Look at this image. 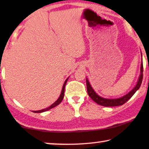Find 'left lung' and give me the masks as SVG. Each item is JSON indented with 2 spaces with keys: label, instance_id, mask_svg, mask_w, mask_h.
Wrapping results in <instances>:
<instances>
[{
  "label": "left lung",
  "instance_id": "1",
  "mask_svg": "<svg viewBox=\"0 0 149 149\" xmlns=\"http://www.w3.org/2000/svg\"><path fill=\"white\" fill-rule=\"evenodd\" d=\"M142 79H143V63L142 62L141 64V68H140V75L138 79V83L136 84V87L130 91V93H128L127 94H126L124 96L120 97V98L117 99H107V98H103L100 96H99L95 92L94 90L92 89V87H91V85L89 84L87 79H86V84H87V93L89 97L93 100L95 102H96L97 104L104 106V107H117V106H121L125 104L126 102L131 98L134 93H136V91L140 88V85H141Z\"/></svg>",
  "mask_w": 149,
  "mask_h": 149
}]
</instances>
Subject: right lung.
Returning a JSON list of instances; mask_svg holds the SVG:
<instances>
[{
    "instance_id": "obj_1",
    "label": "right lung",
    "mask_w": 149,
    "mask_h": 149,
    "mask_svg": "<svg viewBox=\"0 0 149 149\" xmlns=\"http://www.w3.org/2000/svg\"><path fill=\"white\" fill-rule=\"evenodd\" d=\"M67 81H68V79H66V81H65V82L64 83V85H63V87H62V92H61V94H60V96L59 97V98L57 100V101L56 102H54L53 104L52 105H51L49 107L45 109H42V110H40V111H33L34 113H42V112H45V111H49V110L53 109V108L56 107V106H58L59 104H60L61 102L62 101L63 98H64V89H65V86H66V82Z\"/></svg>"
}]
</instances>
